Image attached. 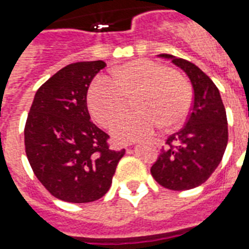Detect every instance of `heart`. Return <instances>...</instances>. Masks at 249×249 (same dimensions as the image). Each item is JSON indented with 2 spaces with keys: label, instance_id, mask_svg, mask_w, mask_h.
Here are the masks:
<instances>
[{
  "label": "heart",
  "instance_id": "b5f03b06",
  "mask_svg": "<svg viewBox=\"0 0 249 249\" xmlns=\"http://www.w3.org/2000/svg\"><path fill=\"white\" fill-rule=\"evenodd\" d=\"M113 84L97 79L90 85L88 105L94 120L108 126L134 97L137 112L119 117L111 134L119 142H130L151 134L158 125L164 130L178 128L193 105L190 84L165 64L138 59L113 68Z\"/></svg>",
  "mask_w": 249,
  "mask_h": 249
}]
</instances>
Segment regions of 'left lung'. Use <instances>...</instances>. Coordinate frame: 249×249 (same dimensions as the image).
<instances>
[{
	"label": "left lung",
	"instance_id": "1",
	"mask_svg": "<svg viewBox=\"0 0 249 249\" xmlns=\"http://www.w3.org/2000/svg\"><path fill=\"white\" fill-rule=\"evenodd\" d=\"M158 56L170 59L187 75L194 102L187 123L166 140L151 174L165 189H194L204 183L222 160L229 138L226 111L217 86L200 68L169 54Z\"/></svg>",
	"mask_w": 249,
	"mask_h": 249
}]
</instances>
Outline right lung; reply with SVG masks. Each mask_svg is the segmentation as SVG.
<instances>
[{
    "mask_svg": "<svg viewBox=\"0 0 249 249\" xmlns=\"http://www.w3.org/2000/svg\"><path fill=\"white\" fill-rule=\"evenodd\" d=\"M103 60L62 68L40 86L24 129L25 154L45 189L68 203H90L108 191L125 150L90 121L86 94Z\"/></svg>",
    "mask_w": 249,
    "mask_h": 249,
    "instance_id": "obj_1",
    "label": "right lung"
}]
</instances>
